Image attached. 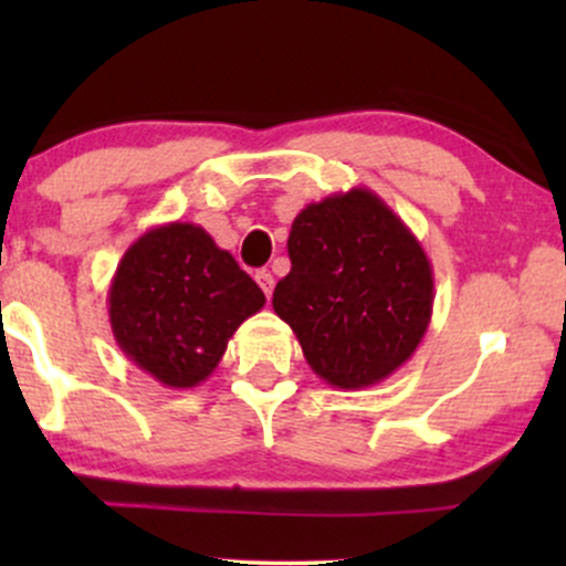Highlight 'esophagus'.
<instances>
[{"label":"esophagus","mask_w":566,"mask_h":566,"mask_svg":"<svg viewBox=\"0 0 566 566\" xmlns=\"http://www.w3.org/2000/svg\"><path fill=\"white\" fill-rule=\"evenodd\" d=\"M255 282L261 284V290L265 292V297L274 295V276H271L269 271H258V274H255Z\"/></svg>","instance_id":"34e87169"}]
</instances>
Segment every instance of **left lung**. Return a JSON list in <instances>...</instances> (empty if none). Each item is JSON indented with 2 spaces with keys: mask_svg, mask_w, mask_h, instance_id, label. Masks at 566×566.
Segmentation results:
<instances>
[{
  "mask_svg": "<svg viewBox=\"0 0 566 566\" xmlns=\"http://www.w3.org/2000/svg\"><path fill=\"white\" fill-rule=\"evenodd\" d=\"M287 252L274 311L324 382L359 391L415 354L431 324L433 269L378 193L350 188L311 201L292 220Z\"/></svg>",
  "mask_w": 566,
  "mask_h": 566,
  "instance_id": "8db88e82",
  "label": "left lung"
}]
</instances>
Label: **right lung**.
<instances>
[{"instance_id":"add662e5","label":"right lung","mask_w":566,"mask_h":566,"mask_svg":"<svg viewBox=\"0 0 566 566\" xmlns=\"http://www.w3.org/2000/svg\"><path fill=\"white\" fill-rule=\"evenodd\" d=\"M263 303V290L201 226L165 223L122 255L108 319L116 346L143 373L167 388H193Z\"/></svg>"}]
</instances>
